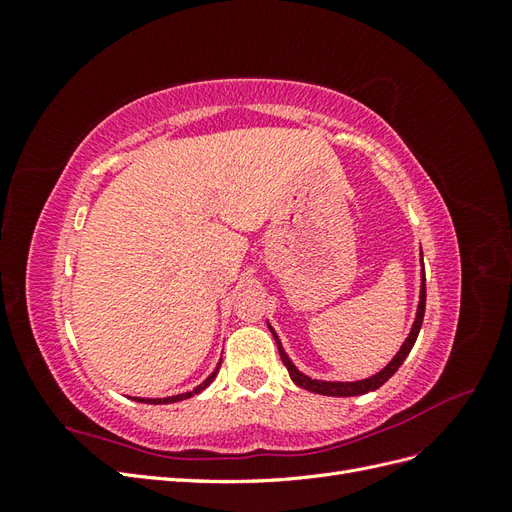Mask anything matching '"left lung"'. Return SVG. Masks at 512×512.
I'll return each instance as SVG.
<instances>
[{"label": "left lung", "mask_w": 512, "mask_h": 512, "mask_svg": "<svg viewBox=\"0 0 512 512\" xmlns=\"http://www.w3.org/2000/svg\"><path fill=\"white\" fill-rule=\"evenodd\" d=\"M425 275H423V284H421V301H418V309H416V320H414V324H412V331H410V335H408V339L404 342V346L399 348V352L395 354V359L386 365L382 371H378L376 376H371V378H365V380H359V382H324V380H312V378H307L305 374H301V371L292 365V361L288 359L286 356V352H284V348H282V344H280V339H277V335H275V331L271 329V333H273V337H275V342H277V350H280V359H282V363L286 365V369H288V374H290V378H292V382L294 384H299V386H303L305 391H312V393H318V395H329V397H352V395H363V393H369V391H376V389H380V386L389 380L395 371L399 369V365L406 361V356L410 354V350H412V346H414V342H416V337H418V331H421V324H423V316H425Z\"/></svg>", "instance_id": "left-lung-1"}]
</instances>
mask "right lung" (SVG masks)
Wrapping results in <instances>:
<instances>
[{
	"instance_id": "add662e5",
	"label": "right lung",
	"mask_w": 512,
	"mask_h": 512,
	"mask_svg": "<svg viewBox=\"0 0 512 512\" xmlns=\"http://www.w3.org/2000/svg\"><path fill=\"white\" fill-rule=\"evenodd\" d=\"M218 369H220V365L215 367V371L213 374L203 382V384H198L194 391H190V393H181V395H175V397H164V399H145V397H134V401H141V404H175V401H181V399H188V397H192V395H198L200 391L203 389H207V386L213 382V378L218 376Z\"/></svg>"
}]
</instances>
